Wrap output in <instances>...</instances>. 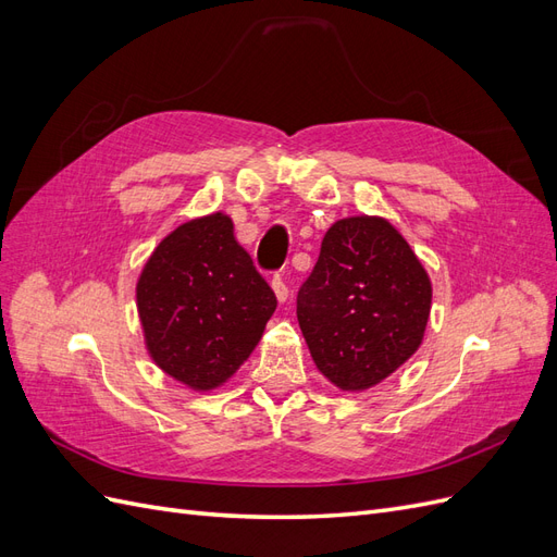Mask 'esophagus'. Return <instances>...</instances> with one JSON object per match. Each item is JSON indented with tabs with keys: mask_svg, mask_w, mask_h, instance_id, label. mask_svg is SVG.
Returning a JSON list of instances; mask_svg holds the SVG:
<instances>
[{
	"mask_svg": "<svg viewBox=\"0 0 557 557\" xmlns=\"http://www.w3.org/2000/svg\"><path fill=\"white\" fill-rule=\"evenodd\" d=\"M272 288H274V293H276V299L281 301H288V297H290V288H288V283H285V276L283 274H276L274 278H272Z\"/></svg>",
	"mask_w": 557,
	"mask_h": 557,
	"instance_id": "obj_1",
	"label": "esophagus"
}]
</instances>
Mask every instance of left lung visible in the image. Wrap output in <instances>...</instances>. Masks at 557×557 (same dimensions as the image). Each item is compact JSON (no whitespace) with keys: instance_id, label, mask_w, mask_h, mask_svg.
Listing matches in <instances>:
<instances>
[{"instance_id":"left-lung-1","label":"left lung","mask_w":557,"mask_h":557,"mask_svg":"<svg viewBox=\"0 0 557 557\" xmlns=\"http://www.w3.org/2000/svg\"><path fill=\"white\" fill-rule=\"evenodd\" d=\"M432 305L428 272L383 218L336 221L297 293V320L320 374L367 391L423 342Z\"/></svg>"}]
</instances>
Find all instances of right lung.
I'll list each match as a JSON object with an SVG mask.
<instances>
[{
    "instance_id": "right-lung-1",
    "label": "right lung",
    "mask_w": 557,
    "mask_h": 557,
    "mask_svg": "<svg viewBox=\"0 0 557 557\" xmlns=\"http://www.w3.org/2000/svg\"><path fill=\"white\" fill-rule=\"evenodd\" d=\"M137 307L150 358L193 391L225 383L260 342L276 295L225 213L176 227L148 258Z\"/></svg>"
}]
</instances>
